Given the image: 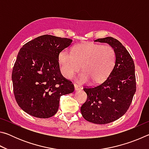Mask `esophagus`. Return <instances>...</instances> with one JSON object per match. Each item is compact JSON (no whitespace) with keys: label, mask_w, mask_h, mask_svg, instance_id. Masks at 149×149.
<instances>
[{"label":"esophagus","mask_w":149,"mask_h":149,"mask_svg":"<svg viewBox=\"0 0 149 149\" xmlns=\"http://www.w3.org/2000/svg\"><path fill=\"white\" fill-rule=\"evenodd\" d=\"M81 89V87H79V85H77V84H74V89H75V91H79Z\"/></svg>","instance_id":"34e87169"}]
</instances>
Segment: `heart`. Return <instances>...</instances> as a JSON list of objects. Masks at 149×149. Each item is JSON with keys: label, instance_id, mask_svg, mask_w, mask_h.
I'll return each mask as SVG.
<instances>
[{"label": "heart", "instance_id": "obj_1", "mask_svg": "<svg viewBox=\"0 0 149 149\" xmlns=\"http://www.w3.org/2000/svg\"><path fill=\"white\" fill-rule=\"evenodd\" d=\"M116 60V54L112 47L94 42L78 45L72 52L64 50L58 55L60 72L66 79H72L81 66L83 72L77 77L81 84L89 81L93 85L104 81L114 68Z\"/></svg>", "mask_w": 149, "mask_h": 149}]
</instances>
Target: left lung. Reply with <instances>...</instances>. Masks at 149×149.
Returning a JSON list of instances; mask_svg holds the SVG:
<instances>
[{
	"label": "left lung",
	"mask_w": 149,
	"mask_h": 149,
	"mask_svg": "<svg viewBox=\"0 0 149 149\" xmlns=\"http://www.w3.org/2000/svg\"><path fill=\"white\" fill-rule=\"evenodd\" d=\"M95 42L109 44L114 49L116 60L114 68L102 84L84 88L86 102L81 107L84 119L97 124H106L119 119L127 112L136 91L135 64L125 47L113 37Z\"/></svg>",
	"instance_id": "8db88e82"
}]
</instances>
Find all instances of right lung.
<instances>
[{
	"instance_id": "add662e5",
	"label": "right lung",
	"mask_w": 149,
	"mask_h": 149,
	"mask_svg": "<svg viewBox=\"0 0 149 149\" xmlns=\"http://www.w3.org/2000/svg\"><path fill=\"white\" fill-rule=\"evenodd\" d=\"M72 40L45 35L25 44L12 70L15 99L27 114L39 118L52 117L59 108L62 95L74 92L70 81L62 76L60 52Z\"/></svg>"
}]
</instances>
